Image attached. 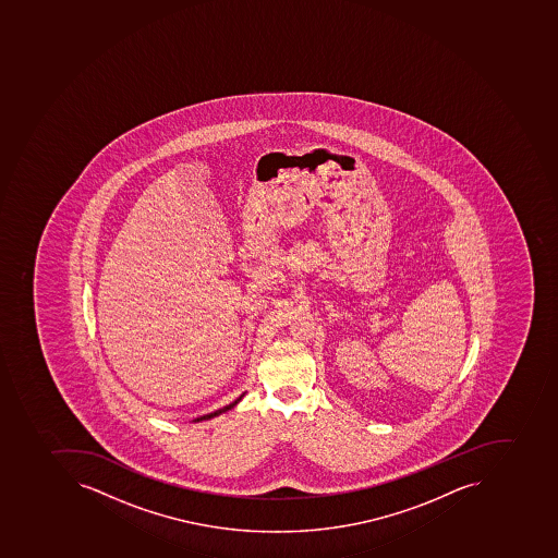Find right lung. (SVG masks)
<instances>
[{
    "label": "right lung",
    "instance_id": "1",
    "mask_svg": "<svg viewBox=\"0 0 558 558\" xmlns=\"http://www.w3.org/2000/svg\"><path fill=\"white\" fill-rule=\"evenodd\" d=\"M245 393H242L239 399L235 400V402L228 403V405H225L223 409H218V411L211 412V414L201 415V417H197V420H194V423H199V421H208L213 420V417H216V415L223 414V412L230 411V409H233V407L236 405V403L241 402L242 397H244Z\"/></svg>",
    "mask_w": 558,
    "mask_h": 558
}]
</instances>
